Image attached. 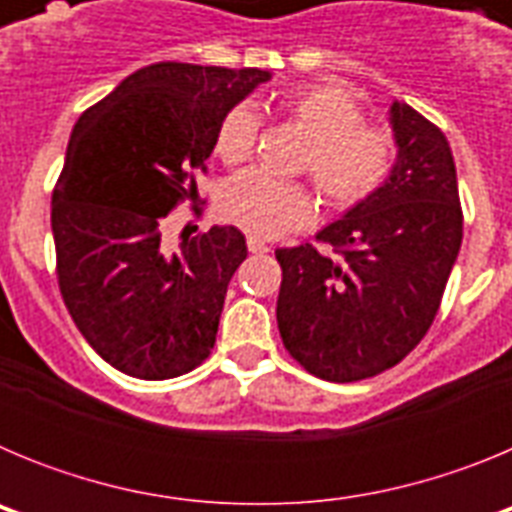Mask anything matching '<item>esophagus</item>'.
Listing matches in <instances>:
<instances>
[{
  "label": "esophagus",
  "mask_w": 512,
  "mask_h": 512,
  "mask_svg": "<svg viewBox=\"0 0 512 512\" xmlns=\"http://www.w3.org/2000/svg\"><path fill=\"white\" fill-rule=\"evenodd\" d=\"M246 246H248V251H251V253H266V251H269V243L261 241V238H256V235H248Z\"/></svg>",
  "instance_id": "34e87169"
}]
</instances>
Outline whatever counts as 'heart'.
<instances>
[{
    "label": "heart",
    "instance_id": "heart-1",
    "mask_svg": "<svg viewBox=\"0 0 512 512\" xmlns=\"http://www.w3.org/2000/svg\"><path fill=\"white\" fill-rule=\"evenodd\" d=\"M279 110L307 135L300 169L333 210H354L387 184L400 156L397 135L364 120V110L333 84H312L279 97ZM259 115L248 102L223 115L215 133V153L225 166H241L256 151ZM220 212L256 238H282L315 217V197L305 182L277 179L251 169L228 179L220 192Z\"/></svg>",
    "mask_w": 512,
    "mask_h": 512
}]
</instances>
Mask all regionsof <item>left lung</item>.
Returning a JSON list of instances; mask_svg holds the SVG:
<instances>
[{
  "mask_svg": "<svg viewBox=\"0 0 512 512\" xmlns=\"http://www.w3.org/2000/svg\"><path fill=\"white\" fill-rule=\"evenodd\" d=\"M400 156L377 194L320 230L328 246L277 248V325L289 356L328 382H359L423 341L459 256L456 166L438 125L392 104Z\"/></svg>",
  "mask_w": 512,
  "mask_h": 512,
  "instance_id": "1",
  "label": "left lung"
}]
</instances>
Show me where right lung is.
I'll return each instance as SVG.
<instances>
[{"label":"right lung","mask_w":512,"mask_h":512,"mask_svg":"<svg viewBox=\"0 0 512 512\" xmlns=\"http://www.w3.org/2000/svg\"><path fill=\"white\" fill-rule=\"evenodd\" d=\"M269 71L164 61L92 104L69 140L53 189L56 277L71 318L107 364L171 379L210 356L225 292L248 256L233 225L169 253L161 223L197 202L217 125Z\"/></svg>","instance_id":"add662e5"}]
</instances>
